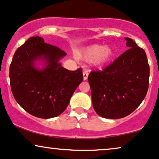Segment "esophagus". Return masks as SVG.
<instances>
[{"instance_id":"34e87169","label":"esophagus","mask_w":159,"mask_h":159,"mask_svg":"<svg viewBox=\"0 0 159 159\" xmlns=\"http://www.w3.org/2000/svg\"><path fill=\"white\" fill-rule=\"evenodd\" d=\"M89 70H84L83 73V80H88V76H89Z\"/></svg>"}]
</instances>
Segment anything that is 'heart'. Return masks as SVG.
I'll return each mask as SVG.
<instances>
[{
    "mask_svg": "<svg viewBox=\"0 0 159 159\" xmlns=\"http://www.w3.org/2000/svg\"><path fill=\"white\" fill-rule=\"evenodd\" d=\"M114 50L111 46L93 44L86 46L76 54L80 60L85 62H93L95 66H103L112 60Z\"/></svg>",
    "mask_w": 159,
    "mask_h": 159,
    "instance_id": "heart-1",
    "label": "heart"
}]
</instances>
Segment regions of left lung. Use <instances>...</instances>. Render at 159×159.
<instances>
[{"instance_id": "left-lung-1", "label": "left lung", "mask_w": 159, "mask_h": 159, "mask_svg": "<svg viewBox=\"0 0 159 159\" xmlns=\"http://www.w3.org/2000/svg\"><path fill=\"white\" fill-rule=\"evenodd\" d=\"M129 49L101 71L89 75L96 113L106 119H120L134 112L144 100L150 67L146 53L132 39L125 38Z\"/></svg>"}]
</instances>
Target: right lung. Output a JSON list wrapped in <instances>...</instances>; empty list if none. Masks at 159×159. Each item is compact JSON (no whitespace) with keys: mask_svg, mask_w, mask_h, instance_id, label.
<instances>
[{"mask_svg":"<svg viewBox=\"0 0 159 159\" xmlns=\"http://www.w3.org/2000/svg\"><path fill=\"white\" fill-rule=\"evenodd\" d=\"M66 55L39 36L29 38L15 52L9 68L11 92L31 115L50 119L61 114L83 82L82 68L68 70L62 66L60 60Z\"/></svg>","mask_w":159,"mask_h":159,"instance_id":"right-lung-1","label":"right lung"}]
</instances>
